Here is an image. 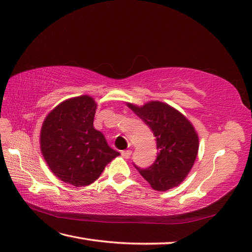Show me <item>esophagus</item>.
Returning <instances> with one entry per match:
<instances>
[{"label":"esophagus","mask_w":252,"mask_h":252,"mask_svg":"<svg viewBox=\"0 0 252 252\" xmlns=\"http://www.w3.org/2000/svg\"><path fill=\"white\" fill-rule=\"evenodd\" d=\"M131 154H132V150H122L121 151V156L126 158V159H128V158H130V156H131Z\"/></svg>","instance_id":"esophagus-1"}]
</instances>
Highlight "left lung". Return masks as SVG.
Returning a JSON list of instances; mask_svg holds the SVG:
<instances>
[{"label": "left lung", "instance_id": "1", "mask_svg": "<svg viewBox=\"0 0 252 252\" xmlns=\"http://www.w3.org/2000/svg\"><path fill=\"white\" fill-rule=\"evenodd\" d=\"M153 130L158 156L148 168L138 169L143 178L157 191L179 186L194 165L198 153V134L192 122L179 110L164 102L149 101L142 106L126 103Z\"/></svg>", "mask_w": 252, "mask_h": 252}]
</instances>
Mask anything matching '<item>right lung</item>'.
Masks as SVG:
<instances>
[{"label": "right lung", "mask_w": 252, "mask_h": 252, "mask_svg": "<svg viewBox=\"0 0 252 252\" xmlns=\"http://www.w3.org/2000/svg\"><path fill=\"white\" fill-rule=\"evenodd\" d=\"M96 108L95 99L85 94L65 99L45 117L40 151L50 171L63 183L89 186L120 155L93 126Z\"/></svg>", "instance_id": "right-lung-1"}]
</instances>
